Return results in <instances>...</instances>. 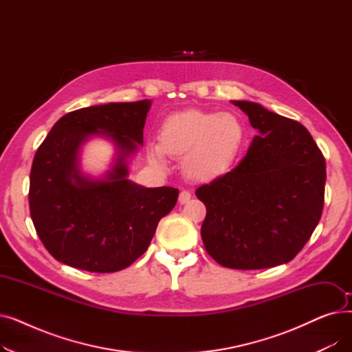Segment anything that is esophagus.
I'll return each mask as SVG.
<instances>
[{"instance_id": "1", "label": "esophagus", "mask_w": 352, "mask_h": 352, "mask_svg": "<svg viewBox=\"0 0 352 352\" xmlns=\"http://www.w3.org/2000/svg\"><path fill=\"white\" fill-rule=\"evenodd\" d=\"M190 199H191V192H190V191L182 190V191L179 192V197H178L179 204H187V202H188Z\"/></svg>"}]
</instances>
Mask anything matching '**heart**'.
Wrapping results in <instances>:
<instances>
[{"mask_svg":"<svg viewBox=\"0 0 352 352\" xmlns=\"http://www.w3.org/2000/svg\"><path fill=\"white\" fill-rule=\"evenodd\" d=\"M244 140V124L235 114L186 109L165 118L160 144H148V157L162 166L166 155H184L182 168L190 178L212 181L230 171Z\"/></svg>","mask_w":352,"mask_h":352,"instance_id":"1","label":"heart"}]
</instances>
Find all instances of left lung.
Returning <instances> with one entry per match:
<instances>
[{
    "instance_id": "8db88e82",
    "label": "left lung",
    "mask_w": 352,
    "mask_h": 352,
    "mask_svg": "<svg viewBox=\"0 0 352 352\" xmlns=\"http://www.w3.org/2000/svg\"><path fill=\"white\" fill-rule=\"evenodd\" d=\"M258 131L235 168L195 191L207 215L201 238L234 270L289 263L307 244L324 207L325 160L307 128L252 101H231Z\"/></svg>"
}]
</instances>
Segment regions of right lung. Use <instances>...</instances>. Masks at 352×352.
Listing matches in <instances>:
<instances>
[{
  "instance_id": "right-lung-1",
  "label": "right lung",
  "mask_w": 352,
  "mask_h": 352,
  "mask_svg": "<svg viewBox=\"0 0 352 352\" xmlns=\"http://www.w3.org/2000/svg\"><path fill=\"white\" fill-rule=\"evenodd\" d=\"M150 108L151 100H142L72 111L36 150L30 212L57 261L89 272L121 271L146 251L160 219L175 207L177 188H146L128 178V160L144 144ZM94 136L116 148L110 170L98 179L80 168V148Z\"/></svg>"
}]
</instances>
